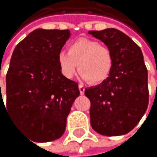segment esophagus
<instances>
[{"label":"esophagus","mask_w":157,"mask_h":157,"mask_svg":"<svg viewBox=\"0 0 157 157\" xmlns=\"http://www.w3.org/2000/svg\"><path fill=\"white\" fill-rule=\"evenodd\" d=\"M79 91L81 94H84L85 93V87L83 85H79Z\"/></svg>","instance_id":"esophagus-1"}]
</instances>
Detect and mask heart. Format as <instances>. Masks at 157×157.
<instances>
[{
  "mask_svg": "<svg viewBox=\"0 0 157 157\" xmlns=\"http://www.w3.org/2000/svg\"><path fill=\"white\" fill-rule=\"evenodd\" d=\"M62 75L71 79L77 69L84 80L92 84L104 82L113 69V56L110 50L98 41L79 38L68 48V52H60L57 56Z\"/></svg>",
  "mask_w": 157,
  "mask_h": 157,
  "instance_id": "heart-1",
  "label": "heart"
}]
</instances>
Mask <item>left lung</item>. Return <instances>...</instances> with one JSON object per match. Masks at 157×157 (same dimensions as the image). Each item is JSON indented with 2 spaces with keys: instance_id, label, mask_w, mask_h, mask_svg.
Returning a JSON list of instances; mask_svg holds the SVG:
<instances>
[{
  "instance_id": "left-lung-1",
  "label": "left lung",
  "mask_w": 157,
  "mask_h": 157,
  "mask_svg": "<svg viewBox=\"0 0 157 157\" xmlns=\"http://www.w3.org/2000/svg\"><path fill=\"white\" fill-rule=\"evenodd\" d=\"M88 34L104 42L113 56V69L107 79L85 89L91 104L90 124L104 136L127 134L140 122L149 104L148 71L142 52L117 29Z\"/></svg>"
}]
</instances>
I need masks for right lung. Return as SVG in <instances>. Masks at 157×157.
<instances>
[{"mask_svg":"<svg viewBox=\"0 0 157 157\" xmlns=\"http://www.w3.org/2000/svg\"><path fill=\"white\" fill-rule=\"evenodd\" d=\"M70 36L69 30L36 29L16 46L10 60L6 109L36 142L64 134L71 105L80 95L78 84L62 75L57 62Z\"/></svg>","mask_w":157,"mask_h":157,"instance_id":"1","label":"right lung"}]
</instances>
